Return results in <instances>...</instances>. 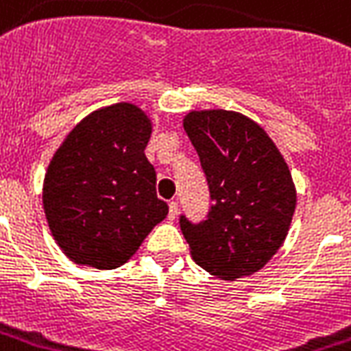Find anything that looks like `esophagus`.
<instances>
[{
  "instance_id": "34e87169",
  "label": "esophagus",
  "mask_w": 351,
  "mask_h": 351,
  "mask_svg": "<svg viewBox=\"0 0 351 351\" xmlns=\"http://www.w3.org/2000/svg\"><path fill=\"white\" fill-rule=\"evenodd\" d=\"M176 215H178V202H176V200H173V202H169V219L171 221H175Z\"/></svg>"
}]
</instances>
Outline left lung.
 Instances as JSON below:
<instances>
[{
  "instance_id": "8db88e82",
  "label": "left lung",
  "mask_w": 351,
  "mask_h": 351,
  "mask_svg": "<svg viewBox=\"0 0 351 351\" xmlns=\"http://www.w3.org/2000/svg\"><path fill=\"white\" fill-rule=\"evenodd\" d=\"M184 130L213 202L206 221L180 215L191 256L221 280L258 272L282 247L293 221L296 191L285 160L263 128L237 112H189Z\"/></svg>"
}]
</instances>
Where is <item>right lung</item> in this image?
Listing matches in <instances>:
<instances>
[{
	"mask_svg": "<svg viewBox=\"0 0 351 351\" xmlns=\"http://www.w3.org/2000/svg\"><path fill=\"white\" fill-rule=\"evenodd\" d=\"M151 130L136 104L117 103L84 117L55 152L44 178V211L58 247L77 265L127 263L167 215L143 152Z\"/></svg>",
	"mask_w": 351,
	"mask_h": 351,
	"instance_id": "1",
	"label": "right lung"
}]
</instances>
